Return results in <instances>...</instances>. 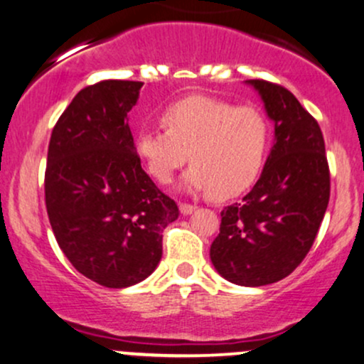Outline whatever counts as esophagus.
I'll return each mask as SVG.
<instances>
[{
	"mask_svg": "<svg viewBox=\"0 0 364 364\" xmlns=\"http://www.w3.org/2000/svg\"><path fill=\"white\" fill-rule=\"evenodd\" d=\"M195 210H196V207L191 205V203H179V212H181L183 215L193 214Z\"/></svg>",
	"mask_w": 364,
	"mask_h": 364,
	"instance_id": "obj_1",
	"label": "esophagus"
}]
</instances>
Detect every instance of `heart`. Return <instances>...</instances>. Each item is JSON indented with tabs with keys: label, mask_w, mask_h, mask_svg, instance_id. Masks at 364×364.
<instances>
[{
	"label": "heart",
	"mask_w": 364,
	"mask_h": 364,
	"mask_svg": "<svg viewBox=\"0 0 364 364\" xmlns=\"http://www.w3.org/2000/svg\"><path fill=\"white\" fill-rule=\"evenodd\" d=\"M164 128H141L136 152L159 183H168L190 159V191L231 198L252 188L265 168L270 121L255 106L186 97L162 112Z\"/></svg>",
	"instance_id": "1"
}]
</instances>
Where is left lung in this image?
<instances>
[{
  "instance_id": "8db88e82",
  "label": "left lung",
  "mask_w": 364,
  "mask_h": 364,
  "mask_svg": "<svg viewBox=\"0 0 364 364\" xmlns=\"http://www.w3.org/2000/svg\"><path fill=\"white\" fill-rule=\"evenodd\" d=\"M246 83L260 94L275 141L253 190L220 212L210 260L229 282L258 287L287 277L310 252L328 205L330 171L318 123L298 99L277 83Z\"/></svg>"
}]
</instances>
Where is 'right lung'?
Returning a JSON list of instances; mask_svg holds the SVG:
<instances>
[{
  "label": "right lung",
  "mask_w": 364,
  "mask_h": 364,
  "mask_svg": "<svg viewBox=\"0 0 364 364\" xmlns=\"http://www.w3.org/2000/svg\"><path fill=\"white\" fill-rule=\"evenodd\" d=\"M144 83L102 80L78 92L54 124L44 191L61 252L82 275L121 289L162 257L176 202L141 169L127 114Z\"/></svg>",
  "instance_id": "right-lung-1"
}]
</instances>
